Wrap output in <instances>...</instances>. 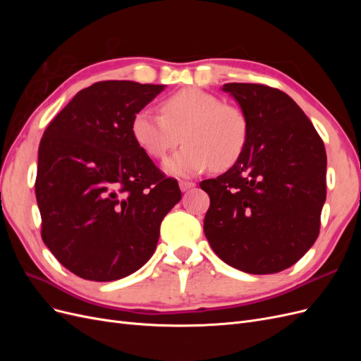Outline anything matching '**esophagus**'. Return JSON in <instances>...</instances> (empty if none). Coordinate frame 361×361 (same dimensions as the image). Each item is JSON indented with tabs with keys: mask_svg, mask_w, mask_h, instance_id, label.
Wrapping results in <instances>:
<instances>
[{
	"mask_svg": "<svg viewBox=\"0 0 361 361\" xmlns=\"http://www.w3.org/2000/svg\"><path fill=\"white\" fill-rule=\"evenodd\" d=\"M179 187H180L182 191H188V190L195 187V183L194 182H188V180H180L179 182Z\"/></svg>",
	"mask_w": 361,
	"mask_h": 361,
	"instance_id": "obj_1",
	"label": "esophagus"
}]
</instances>
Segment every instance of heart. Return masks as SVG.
Segmentation results:
<instances>
[{
    "mask_svg": "<svg viewBox=\"0 0 361 361\" xmlns=\"http://www.w3.org/2000/svg\"><path fill=\"white\" fill-rule=\"evenodd\" d=\"M161 116L138 111L130 133L138 147L154 159L166 158L185 141V146L164 162L173 176H192L214 166L232 167L243 155L248 140V120L241 108L223 104L220 97L187 87L166 97Z\"/></svg>",
    "mask_w": 361,
    "mask_h": 361,
    "instance_id": "obj_1",
    "label": "heart"
}]
</instances>
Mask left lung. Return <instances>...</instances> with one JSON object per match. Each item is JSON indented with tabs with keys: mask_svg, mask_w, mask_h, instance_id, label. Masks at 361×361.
Returning a JSON list of instances; mask_svg holds the SVG:
<instances>
[{
	"mask_svg": "<svg viewBox=\"0 0 361 361\" xmlns=\"http://www.w3.org/2000/svg\"><path fill=\"white\" fill-rule=\"evenodd\" d=\"M248 120L243 155L206 179L204 235L215 255L248 274H274L298 262L319 235L326 154L290 96L262 84L228 82Z\"/></svg>",
	"mask_w": 361,
	"mask_h": 361,
	"instance_id": "1",
	"label": "left lung"
}]
</instances>
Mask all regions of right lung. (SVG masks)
Masks as SVG:
<instances>
[{
  "label": "right lung",
  "instance_id": "right-lung-1",
  "mask_svg": "<svg viewBox=\"0 0 361 361\" xmlns=\"http://www.w3.org/2000/svg\"><path fill=\"white\" fill-rule=\"evenodd\" d=\"M166 85L99 81L73 96L39 146L42 239L60 264L93 281L133 274L154 255L162 218L182 194L138 147L134 116Z\"/></svg>",
  "mask_w": 361,
  "mask_h": 361
}]
</instances>
